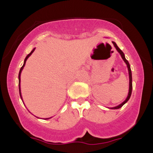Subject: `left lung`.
I'll use <instances>...</instances> for the list:
<instances>
[{
    "label": "left lung",
    "instance_id": "1",
    "mask_svg": "<svg viewBox=\"0 0 153 153\" xmlns=\"http://www.w3.org/2000/svg\"><path fill=\"white\" fill-rule=\"evenodd\" d=\"M112 43H113L114 46H115V47L116 48V49H117V50H118V52H119L120 54H121V57H122L123 60H124V62L126 63V65H127V67H128V70H129V93H128V96H127V98H126V99L125 100V101H124V102L122 103V104H120V105H118V106H115V107H112V109H119V108H121V106H122L123 105H124V104H125V103H126V102H127V101H128V100H129V98H130V96H131V94H132V72H131L130 66H129V62H128V61H127V60H126V58H125L124 52H123L122 51H121V49H120L119 48H118V46H117V44H115V42H112Z\"/></svg>",
    "mask_w": 153,
    "mask_h": 153
}]
</instances>
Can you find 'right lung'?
<instances>
[{"instance_id": "1", "label": "right lung", "mask_w": 153, "mask_h": 153, "mask_svg": "<svg viewBox=\"0 0 153 153\" xmlns=\"http://www.w3.org/2000/svg\"><path fill=\"white\" fill-rule=\"evenodd\" d=\"M34 50H35V49H32V52H31L30 53H29V55H27V57H26V58H25V61H24V65L22 66V67H21V69H20L19 75H18V78H19V92H20V95H21V89H20V81H21V79H20V77H21V71H22V69H24V65H25V64H26V61H27V58H28L31 55H32V52H34ZM21 99H22V98H21ZM46 119H47V118H46Z\"/></svg>"}]
</instances>
